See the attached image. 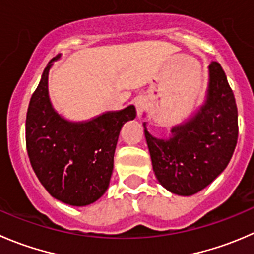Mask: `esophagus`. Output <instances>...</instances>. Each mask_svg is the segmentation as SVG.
I'll list each match as a JSON object with an SVG mask.
<instances>
[{
  "label": "esophagus",
  "mask_w": 254,
  "mask_h": 254,
  "mask_svg": "<svg viewBox=\"0 0 254 254\" xmlns=\"http://www.w3.org/2000/svg\"><path fill=\"white\" fill-rule=\"evenodd\" d=\"M147 102L145 99V97H139L135 99V108H136V115L137 118H140L142 115V113L146 109Z\"/></svg>",
  "instance_id": "34e87169"
}]
</instances>
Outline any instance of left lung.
I'll return each mask as SVG.
<instances>
[{
	"instance_id": "left-lung-1",
	"label": "left lung",
	"mask_w": 254,
	"mask_h": 254,
	"mask_svg": "<svg viewBox=\"0 0 254 254\" xmlns=\"http://www.w3.org/2000/svg\"><path fill=\"white\" fill-rule=\"evenodd\" d=\"M144 132L157 181L170 192L191 196L207 187L227 167L238 139L235 95L217 62L208 65L205 100L166 139Z\"/></svg>"
}]
</instances>
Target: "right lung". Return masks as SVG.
Returning <instances> with one entry per match:
<instances>
[{"label":"right lung","mask_w":254,"mask_h":254,"mask_svg":"<svg viewBox=\"0 0 254 254\" xmlns=\"http://www.w3.org/2000/svg\"><path fill=\"white\" fill-rule=\"evenodd\" d=\"M44 68L31 98L26 119V144L33 171L52 197L70 206L99 200L109 187L114 152L123 125L135 119L134 105L105 112L84 122H70L53 108Z\"/></svg>","instance_id":"add662e5"}]
</instances>
